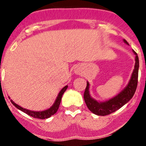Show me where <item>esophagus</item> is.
<instances>
[{"label":"esophagus","instance_id":"esophagus-1","mask_svg":"<svg viewBox=\"0 0 146 146\" xmlns=\"http://www.w3.org/2000/svg\"><path fill=\"white\" fill-rule=\"evenodd\" d=\"M76 73H78V71H77V72H76Z\"/></svg>","mask_w":146,"mask_h":146}]
</instances>
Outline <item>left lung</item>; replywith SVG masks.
Masks as SVG:
<instances>
[{"label":"left lung","mask_w":146,"mask_h":146,"mask_svg":"<svg viewBox=\"0 0 146 146\" xmlns=\"http://www.w3.org/2000/svg\"><path fill=\"white\" fill-rule=\"evenodd\" d=\"M123 41L128 44L125 40ZM134 53L136 55L135 58V66L133 70V73L132 74L131 79L129 82L128 86L124 88L123 91H121L118 95L110 99L108 101L105 102H98L91 98L89 95V83L87 82V85L85 89L84 93V99L85 103L88 107V108L93 113L97 115H101V116H105V115H110V114L114 113L116 110H119L121 108L123 105H125L127 102L130 100L135 91H136L137 83H138V73H139V58L137 53L135 51Z\"/></svg>","instance_id":"left-lung-1"}]
</instances>
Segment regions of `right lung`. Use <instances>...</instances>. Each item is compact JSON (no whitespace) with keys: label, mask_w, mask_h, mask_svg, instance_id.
<instances>
[{"label":"right lung","mask_w":146,"mask_h":146,"mask_svg":"<svg viewBox=\"0 0 146 146\" xmlns=\"http://www.w3.org/2000/svg\"><path fill=\"white\" fill-rule=\"evenodd\" d=\"M68 86H64V88L60 90V92L58 94V98H57L56 102H55L54 104H53L49 109L44 110V111H40V112H36V111H31V110H29L27 109H25V108H22V107L18 106V104H16V103H14L12 100H11V102L13 104V105H14L18 109L21 110V111L24 112L27 115H29V116L34 117V118L36 119H44L48 118L52 115H54L55 113L58 111V108H59L60 104V102H61V100H62V95L64 94L65 91H66V88H67Z\"/></svg>","instance_id":"add662e5"}]
</instances>
